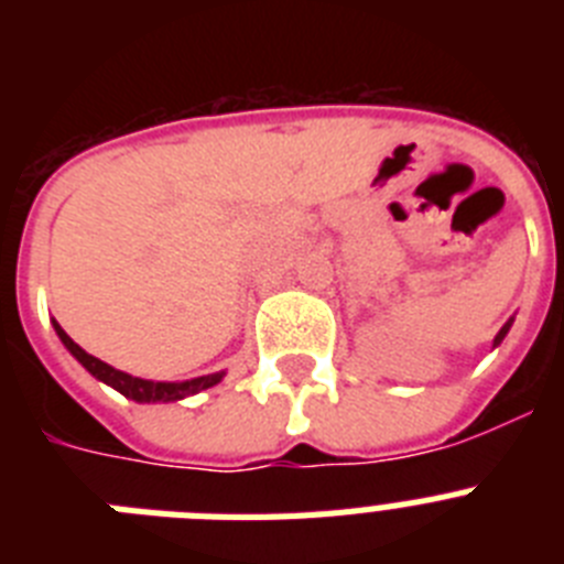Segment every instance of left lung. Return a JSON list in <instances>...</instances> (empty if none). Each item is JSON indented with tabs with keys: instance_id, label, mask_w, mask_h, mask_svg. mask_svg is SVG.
Returning a JSON list of instances; mask_svg holds the SVG:
<instances>
[{
	"instance_id": "obj_1",
	"label": "left lung",
	"mask_w": 564,
	"mask_h": 564,
	"mask_svg": "<svg viewBox=\"0 0 564 564\" xmlns=\"http://www.w3.org/2000/svg\"><path fill=\"white\" fill-rule=\"evenodd\" d=\"M511 322H514V318H508L506 325H502V330H500V333H497L495 344H500V341H502V338H506V333H508V330H511Z\"/></svg>"
}]
</instances>
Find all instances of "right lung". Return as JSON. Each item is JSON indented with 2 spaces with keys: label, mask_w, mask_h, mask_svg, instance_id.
<instances>
[{
  "label": "right lung",
  "mask_w": 564,
  "mask_h": 564,
  "mask_svg": "<svg viewBox=\"0 0 564 564\" xmlns=\"http://www.w3.org/2000/svg\"><path fill=\"white\" fill-rule=\"evenodd\" d=\"M53 327H56V333H58V338L64 341V347H67V350L73 352L78 361H82L84 370L93 372L98 381L109 383L112 390H118L121 395L132 398V401H138V403L183 401L186 395H197V392L208 390V387H214V383H220L223 376H226V372H212V376L192 378V381H147V378H134V376H129V372L115 370V367L104 364L101 358L89 356L87 350H82V347H78V344L62 330V325H58L56 318H53Z\"/></svg>",
  "instance_id": "1"
}]
</instances>
